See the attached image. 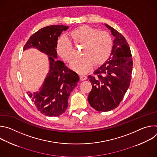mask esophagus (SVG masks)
<instances>
[{
  "label": "esophagus",
  "mask_w": 157,
  "mask_h": 157,
  "mask_svg": "<svg viewBox=\"0 0 157 157\" xmlns=\"http://www.w3.org/2000/svg\"><path fill=\"white\" fill-rule=\"evenodd\" d=\"M87 75H81L80 76V78L82 81H84V80H86L87 79Z\"/></svg>",
  "instance_id": "1"
}]
</instances>
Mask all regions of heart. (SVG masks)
Instances as JSON below:
<instances>
[{
    "label": "heart",
    "mask_w": 157,
    "mask_h": 157,
    "mask_svg": "<svg viewBox=\"0 0 157 157\" xmlns=\"http://www.w3.org/2000/svg\"><path fill=\"white\" fill-rule=\"evenodd\" d=\"M69 35L76 45H82L81 57L71 64V68L80 73L90 70L93 64H100L109 57L113 40L106 31L98 30L87 25H81L74 29ZM58 54L66 62L71 63L75 58L73 44L65 36L58 38L56 43Z\"/></svg>",
    "instance_id": "b5f03b06"
}]
</instances>
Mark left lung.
<instances>
[{
    "instance_id": "obj_1",
    "label": "left lung",
    "mask_w": 157,
    "mask_h": 157,
    "mask_svg": "<svg viewBox=\"0 0 157 157\" xmlns=\"http://www.w3.org/2000/svg\"><path fill=\"white\" fill-rule=\"evenodd\" d=\"M115 39L110 57L88 79L92 89L88 96L91 106L98 111L116 108L130 84L133 61L128 44L124 36L105 24Z\"/></svg>"
}]
</instances>
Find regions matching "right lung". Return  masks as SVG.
I'll return each mask as SVG.
<instances>
[{
    "mask_svg": "<svg viewBox=\"0 0 157 157\" xmlns=\"http://www.w3.org/2000/svg\"><path fill=\"white\" fill-rule=\"evenodd\" d=\"M68 28L58 25L42 28L30 37L24 47V50L37 48L48 56L50 70L43 84L39 91L27 94L40 113L49 117L59 116L64 113L70 93L79 80L76 73L56 59L58 38Z\"/></svg>",
    "mask_w": 157,
    "mask_h": 157,
    "instance_id": "right-lung-1",
    "label": "right lung"
}]
</instances>
